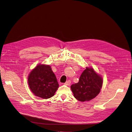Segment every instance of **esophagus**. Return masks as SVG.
<instances>
[{
  "label": "esophagus",
  "mask_w": 132,
  "mask_h": 132,
  "mask_svg": "<svg viewBox=\"0 0 132 132\" xmlns=\"http://www.w3.org/2000/svg\"><path fill=\"white\" fill-rule=\"evenodd\" d=\"M70 84H71L70 80H68L67 81H66V82L65 83V85H66V86H70Z\"/></svg>",
  "instance_id": "esophagus-1"
}]
</instances>
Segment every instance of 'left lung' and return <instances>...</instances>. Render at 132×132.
<instances>
[{
    "mask_svg": "<svg viewBox=\"0 0 132 132\" xmlns=\"http://www.w3.org/2000/svg\"><path fill=\"white\" fill-rule=\"evenodd\" d=\"M103 80L92 67H86L80 75L79 82L71 85L75 98L82 102L94 99L99 94Z\"/></svg>",
    "mask_w": 132,
    "mask_h": 132,
    "instance_id": "obj_1",
    "label": "left lung"
}]
</instances>
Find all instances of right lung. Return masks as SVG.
Wrapping results in <instances>:
<instances>
[{
  "instance_id": "1",
  "label": "right lung",
  "mask_w": 132,
  "mask_h": 132,
  "mask_svg": "<svg viewBox=\"0 0 132 132\" xmlns=\"http://www.w3.org/2000/svg\"><path fill=\"white\" fill-rule=\"evenodd\" d=\"M29 88L36 96L49 99L55 94L59 83L49 65L39 64L28 76Z\"/></svg>"
}]
</instances>
